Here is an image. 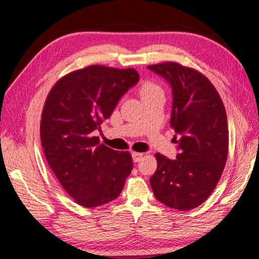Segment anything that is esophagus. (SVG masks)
<instances>
[{
    "label": "esophagus",
    "mask_w": 259,
    "mask_h": 259,
    "mask_svg": "<svg viewBox=\"0 0 259 259\" xmlns=\"http://www.w3.org/2000/svg\"><path fill=\"white\" fill-rule=\"evenodd\" d=\"M133 160H134V162H139L140 160H142V157H143V153H138V152H133Z\"/></svg>",
    "instance_id": "1"
}]
</instances>
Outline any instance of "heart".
<instances>
[{"instance_id":"heart-1","label":"heart","mask_w":259,"mask_h":259,"mask_svg":"<svg viewBox=\"0 0 259 259\" xmlns=\"http://www.w3.org/2000/svg\"><path fill=\"white\" fill-rule=\"evenodd\" d=\"M139 93L143 98V97H146V96H150V95H153L155 93H161V89L159 85L155 84V83L145 82L142 87H140Z\"/></svg>"}]
</instances>
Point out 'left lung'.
Here are the masks:
<instances>
[{"instance_id": "left-lung-1", "label": "left lung", "mask_w": 259, "mask_h": 259, "mask_svg": "<svg viewBox=\"0 0 259 259\" xmlns=\"http://www.w3.org/2000/svg\"><path fill=\"white\" fill-rule=\"evenodd\" d=\"M147 68L171 87L170 126L179 151L175 160L156 153L157 169L150 183L156 200L186 211L209 198L224 170L229 153L226 111L216 88L195 69L172 61Z\"/></svg>"}]
</instances>
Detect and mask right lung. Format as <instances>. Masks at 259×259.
<instances>
[{
  "mask_svg": "<svg viewBox=\"0 0 259 259\" xmlns=\"http://www.w3.org/2000/svg\"><path fill=\"white\" fill-rule=\"evenodd\" d=\"M138 81L134 68L93 65L61 77L48 95L40 125L43 152L61 186L82 207L115 200L133 170L129 152L105 146L94 133Z\"/></svg>",
  "mask_w": 259,
  "mask_h": 259,
  "instance_id": "right-lung-1",
  "label": "right lung"
}]
</instances>
